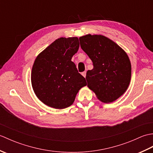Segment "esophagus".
<instances>
[{"label":"esophagus","mask_w":153,"mask_h":153,"mask_svg":"<svg viewBox=\"0 0 153 153\" xmlns=\"http://www.w3.org/2000/svg\"><path fill=\"white\" fill-rule=\"evenodd\" d=\"M82 76H83L84 77H85V76H86V71H83V72H82Z\"/></svg>","instance_id":"34e87169"}]
</instances>
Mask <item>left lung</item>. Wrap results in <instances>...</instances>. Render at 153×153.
Here are the masks:
<instances>
[{"label": "left lung", "instance_id": "left-lung-1", "mask_svg": "<svg viewBox=\"0 0 153 153\" xmlns=\"http://www.w3.org/2000/svg\"><path fill=\"white\" fill-rule=\"evenodd\" d=\"M79 39L93 64V69L87 71V86L102 102H113L124 93L130 82L131 66L128 55L103 35L89 34Z\"/></svg>", "mask_w": 153, "mask_h": 153}]
</instances>
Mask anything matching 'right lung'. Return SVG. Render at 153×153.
<instances>
[{"mask_svg": "<svg viewBox=\"0 0 153 153\" xmlns=\"http://www.w3.org/2000/svg\"><path fill=\"white\" fill-rule=\"evenodd\" d=\"M79 47L77 37L58 39L38 55L31 71L35 95L45 105L63 109L74 102L79 90L87 85L71 58Z\"/></svg>", "mask_w": 153, "mask_h": 153, "instance_id": "obj_1", "label": "right lung"}]
</instances>
